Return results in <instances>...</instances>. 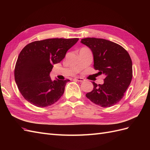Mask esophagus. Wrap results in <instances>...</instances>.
I'll return each instance as SVG.
<instances>
[{
  "instance_id": "obj_1",
  "label": "esophagus",
  "mask_w": 150,
  "mask_h": 150,
  "mask_svg": "<svg viewBox=\"0 0 150 150\" xmlns=\"http://www.w3.org/2000/svg\"><path fill=\"white\" fill-rule=\"evenodd\" d=\"M74 79L77 81H79V82H83V81H84V79L83 78H76Z\"/></svg>"
}]
</instances>
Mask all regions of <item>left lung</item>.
Segmentation results:
<instances>
[{
  "label": "left lung",
  "instance_id": "1",
  "mask_svg": "<svg viewBox=\"0 0 150 150\" xmlns=\"http://www.w3.org/2000/svg\"><path fill=\"white\" fill-rule=\"evenodd\" d=\"M81 42L91 50L98 74L106 76L103 84L92 82L93 89L86 96L101 107L115 105L124 96L132 79V61L128 52L120 45L104 39L84 38Z\"/></svg>",
  "mask_w": 150,
  "mask_h": 150
}]
</instances>
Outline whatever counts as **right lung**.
<instances>
[{"instance_id": "obj_1", "label": "right lung", "mask_w": 150, "mask_h": 150, "mask_svg": "<svg viewBox=\"0 0 150 150\" xmlns=\"http://www.w3.org/2000/svg\"><path fill=\"white\" fill-rule=\"evenodd\" d=\"M78 38L37 40L25 46L18 56L14 77L18 89L27 101L43 108L52 105L64 92L69 79L52 81L53 65L64 58Z\"/></svg>"}]
</instances>
